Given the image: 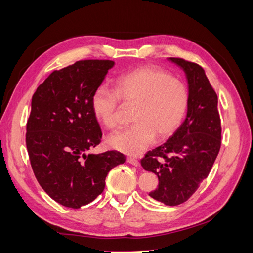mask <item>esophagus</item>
Listing matches in <instances>:
<instances>
[{
    "label": "esophagus",
    "mask_w": 253,
    "mask_h": 253,
    "mask_svg": "<svg viewBox=\"0 0 253 253\" xmlns=\"http://www.w3.org/2000/svg\"><path fill=\"white\" fill-rule=\"evenodd\" d=\"M126 160H127V163L134 165V166H136V167L139 166V162L136 158H134V157H127Z\"/></svg>",
    "instance_id": "obj_1"
}]
</instances>
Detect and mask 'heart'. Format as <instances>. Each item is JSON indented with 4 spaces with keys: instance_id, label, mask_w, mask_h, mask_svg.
Here are the masks:
<instances>
[{
    "instance_id": "obj_1",
    "label": "heart",
    "mask_w": 253,
    "mask_h": 253,
    "mask_svg": "<svg viewBox=\"0 0 253 253\" xmlns=\"http://www.w3.org/2000/svg\"><path fill=\"white\" fill-rule=\"evenodd\" d=\"M115 89L100 85L91 96L95 116L109 129L118 126L121 100L136 105L132 125L108 137L112 148L127 155H138L153 144L170 137L185 116L188 89L183 83L154 66H140L119 75Z\"/></svg>"
}]
</instances>
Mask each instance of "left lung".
I'll return each instance as SVG.
<instances>
[{
	"label": "left lung",
	"instance_id": "left-lung-1",
	"mask_svg": "<svg viewBox=\"0 0 253 253\" xmlns=\"http://www.w3.org/2000/svg\"><path fill=\"white\" fill-rule=\"evenodd\" d=\"M169 61L182 68L187 77V116L170 138L148 151L140 164L158 177L151 198L177 206L189 199L208 177L221 146V122L217 94L204 68L182 58L169 57Z\"/></svg>",
	"mask_w": 253,
	"mask_h": 253
}]
</instances>
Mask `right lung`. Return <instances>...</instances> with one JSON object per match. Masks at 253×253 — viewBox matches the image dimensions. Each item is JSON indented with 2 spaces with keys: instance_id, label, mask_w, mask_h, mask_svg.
<instances>
[{
  "instance_id": "add662e5",
  "label": "right lung",
  "mask_w": 253,
  "mask_h": 253,
  "mask_svg": "<svg viewBox=\"0 0 253 253\" xmlns=\"http://www.w3.org/2000/svg\"><path fill=\"white\" fill-rule=\"evenodd\" d=\"M114 64L86 59L54 71L32 97L26 124L31 166L44 191L68 208L79 209L97 198L109 170L126 160L116 150L86 154L103 135L91 96Z\"/></svg>"
}]
</instances>
